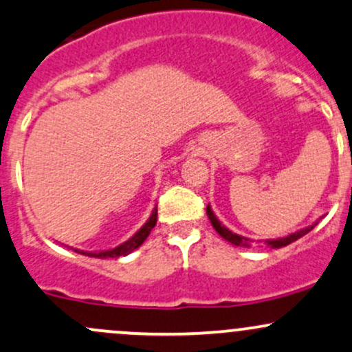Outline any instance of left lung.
Wrapping results in <instances>:
<instances>
[{"label": "left lung", "instance_id": "1", "mask_svg": "<svg viewBox=\"0 0 352 352\" xmlns=\"http://www.w3.org/2000/svg\"><path fill=\"white\" fill-rule=\"evenodd\" d=\"M207 215H208V220H210V223H212V226H214V229L217 230L220 237L226 239L227 242H230V244L239 245V247H247V249H249V247H252L254 241H250V239H247V237H242V235L235 234V232H232V230L227 229L226 226H222V222H220V220L215 217L214 210H212L210 206H207ZM316 226H318V222L312 223V226L304 227V229L297 230V232H294V234H289L287 237L267 239V241H264V245L270 247V249H280V247H285V245L292 244V242L297 241V239H300V237H302V235H306L307 232H311V230L314 229Z\"/></svg>", "mask_w": 352, "mask_h": 352}]
</instances>
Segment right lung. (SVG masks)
Wrapping results in <instances>:
<instances>
[{"instance_id": "right-lung-1", "label": "right lung", "mask_w": 352, "mask_h": 352, "mask_svg": "<svg viewBox=\"0 0 352 352\" xmlns=\"http://www.w3.org/2000/svg\"><path fill=\"white\" fill-rule=\"evenodd\" d=\"M155 223H157V207L152 210V215H150L148 220H146L144 226L138 229V232H135V235H132V237H130L129 241L123 242V244L113 247V249L98 250V252H88V250H80V249H73V250L78 254H83V256L96 257V258H117L122 256H129V254H132L135 249H138V247L144 244L146 237H148L150 232H152L153 227H155Z\"/></svg>"}]
</instances>
